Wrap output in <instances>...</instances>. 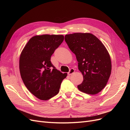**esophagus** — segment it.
<instances>
[{
  "mask_svg": "<svg viewBox=\"0 0 130 130\" xmlns=\"http://www.w3.org/2000/svg\"><path fill=\"white\" fill-rule=\"evenodd\" d=\"M74 72H75V70H74V69L72 68V69H70L69 72L68 73V75H72V74H73Z\"/></svg>",
  "mask_w": 130,
  "mask_h": 130,
  "instance_id": "1",
  "label": "esophagus"
}]
</instances>
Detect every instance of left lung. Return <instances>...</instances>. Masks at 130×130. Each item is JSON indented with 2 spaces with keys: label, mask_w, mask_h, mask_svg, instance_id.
<instances>
[{
  "label": "left lung",
  "mask_w": 130,
  "mask_h": 130,
  "mask_svg": "<svg viewBox=\"0 0 130 130\" xmlns=\"http://www.w3.org/2000/svg\"><path fill=\"white\" fill-rule=\"evenodd\" d=\"M65 41L76 55L78 70L83 75L84 80L78 89L91 95L101 92L107 85L112 70L111 57L103 43L90 33L66 35Z\"/></svg>",
  "instance_id": "left-lung-1"
}]
</instances>
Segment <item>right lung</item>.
Here are the masks:
<instances>
[{
    "label": "right lung",
    "instance_id": "obj_1",
    "mask_svg": "<svg viewBox=\"0 0 130 130\" xmlns=\"http://www.w3.org/2000/svg\"><path fill=\"white\" fill-rule=\"evenodd\" d=\"M64 40L62 35H36L31 38L19 57V70L26 87L42 100L58 93L62 80L67 76L56 69L51 56Z\"/></svg>",
    "mask_w": 130,
    "mask_h": 130
}]
</instances>
